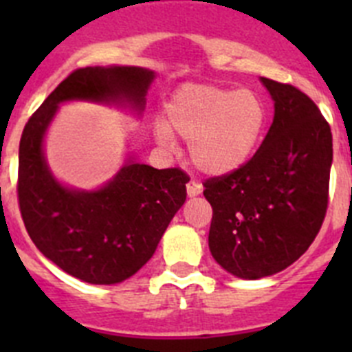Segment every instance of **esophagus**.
Listing matches in <instances>:
<instances>
[{
	"instance_id": "esophagus-1",
	"label": "esophagus",
	"mask_w": 352,
	"mask_h": 352,
	"mask_svg": "<svg viewBox=\"0 0 352 352\" xmlns=\"http://www.w3.org/2000/svg\"><path fill=\"white\" fill-rule=\"evenodd\" d=\"M203 192V185L199 182H195V179H190V182L186 183V194L190 195V197H195V195H199Z\"/></svg>"
}]
</instances>
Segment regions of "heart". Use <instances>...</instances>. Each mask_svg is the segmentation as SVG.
<instances>
[{
    "label": "heart",
    "instance_id": "obj_1",
    "mask_svg": "<svg viewBox=\"0 0 352 352\" xmlns=\"http://www.w3.org/2000/svg\"><path fill=\"white\" fill-rule=\"evenodd\" d=\"M268 118V105L257 91L185 84L167 102V125L155 126V138L169 148L173 133H178L188 141V153L199 169L222 176L250 160Z\"/></svg>",
    "mask_w": 352,
    "mask_h": 352
}]
</instances>
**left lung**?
Masks as SVG:
<instances>
[{
	"mask_svg": "<svg viewBox=\"0 0 352 352\" xmlns=\"http://www.w3.org/2000/svg\"><path fill=\"white\" fill-rule=\"evenodd\" d=\"M275 118L254 157L208 178L213 208L210 250L239 278H263L291 266L324 222L333 160L331 129L310 96L292 84L263 77Z\"/></svg>",
	"mask_w": 352,
	"mask_h": 352,
	"instance_id": "1",
	"label": "left lung"
}]
</instances>
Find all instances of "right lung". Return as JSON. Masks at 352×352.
<instances>
[{"mask_svg": "<svg viewBox=\"0 0 352 352\" xmlns=\"http://www.w3.org/2000/svg\"><path fill=\"white\" fill-rule=\"evenodd\" d=\"M153 72L138 67H86L68 74L31 114L19 144L17 199L33 243L68 275L88 284H118L151 259L186 199L188 174L129 162L96 192L68 190L49 173L42 139L58 104L116 102L144 107Z\"/></svg>", "mask_w": 352, "mask_h": 352, "instance_id": "1", "label": "right lung"}]
</instances>
